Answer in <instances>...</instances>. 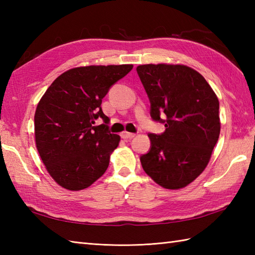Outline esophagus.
Returning a JSON list of instances; mask_svg holds the SVG:
<instances>
[{"label": "esophagus", "mask_w": 255, "mask_h": 255, "mask_svg": "<svg viewBox=\"0 0 255 255\" xmlns=\"http://www.w3.org/2000/svg\"><path fill=\"white\" fill-rule=\"evenodd\" d=\"M122 138L123 139H125V140H128V139H131V138H133L134 136H136V134L134 133H132V132H128V131H123L122 132Z\"/></svg>", "instance_id": "obj_1"}]
</instances>
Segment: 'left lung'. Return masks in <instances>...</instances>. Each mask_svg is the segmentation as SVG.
Instances as JSON below:
<instances>
[{
    "label": "left lung",
    "instance_id": "8db88e82",
    "mask_svg": "<svg viewBox=\"0 0 255 255\" xmlns=\"http://www.w3.org/2000/svg\"><path fill=\"white\" fill-rule=\"evenodd\" d=\"M137 73L151 118L165 127L162 133L148 134L150 150L140 162L162 187H185L205 170L218 141L219 101L203 75L189 67L143 64Z\"/></svg>",
    "mask_w": 255,
    "mask_h": 255
}]
</instances>
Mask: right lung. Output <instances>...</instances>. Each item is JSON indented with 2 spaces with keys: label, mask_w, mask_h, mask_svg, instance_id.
<instances>
[{
  "label": "right lung",
  "mask_w": 255,
  "mask_h": 255,
  "mask_svg": "<svg viewBox=\"0 0 255 255\" xmlns=\"http://www.w3.org/2000/svg\"><path fill=\"white\" fill-rule=\"evenodd\" d=\"M132 64L68 70L53 81L35 113V139L48 173L59 185L80 191L104 174L121 137L110 131L102 100ZM103 124L94 127L96 119Z\"/></svg>",
  "instance_id": "obj_1"
}]
</instances>
